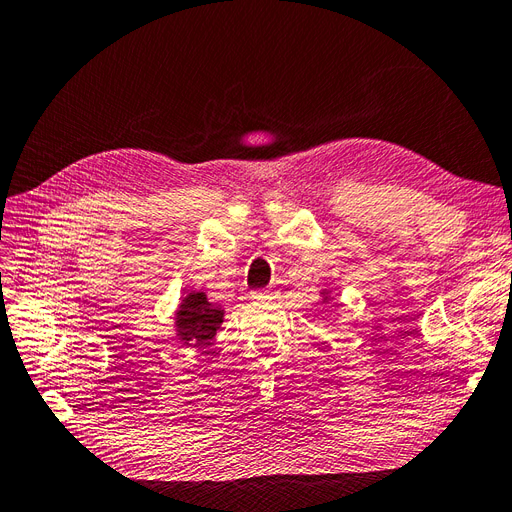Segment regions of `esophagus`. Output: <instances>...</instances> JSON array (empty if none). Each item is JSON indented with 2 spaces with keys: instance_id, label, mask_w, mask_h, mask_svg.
Returning <instances> with one entry per match:
<instances>
[{
  "instance_id": "obj_1",
  "label": "esophagus",
  "mask_w": 512,
  "mask_h": 512,
  "mask_svg": "<svg viewBox=\"0 0 512 512\" xmlns=\"http://www.w3.org/2000/svg\"><path fill=\"white\" fill-rule=\"evenodd\" d=\"M275 292L273 290H254L252 292V299L256 301H267V299H273Z\"/></svg>"
}]
</instances>
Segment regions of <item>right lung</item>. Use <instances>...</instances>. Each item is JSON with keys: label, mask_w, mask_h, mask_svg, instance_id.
<instances>
[{"label": "right lung", "mask_w": 512, "mask_h": 512, "mask_svg": "<svg viewBox=\"0 0 512 512\" xmlns=\"http://www.w3.org/2000/svg\"><path fill=\"white\" fill-rule=\"evenodd\" d=\"M224 322V309L207 299L205 292H190L177 309V337L185 346H209Z\"/></svg>", "instance_id": "right-lung-1"}]
</instances>
